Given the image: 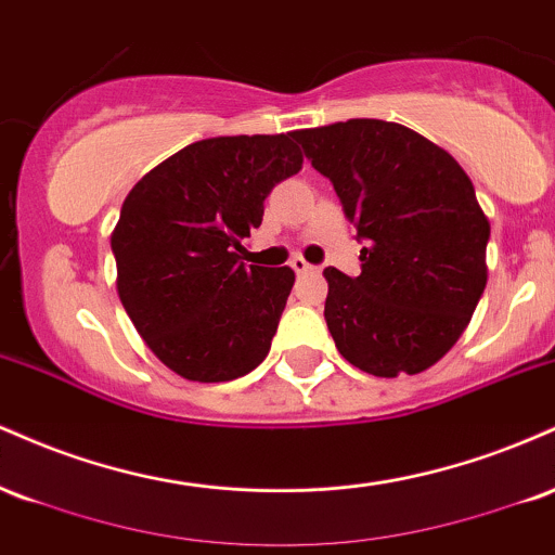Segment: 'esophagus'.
<instances>
[{"instance_id": "esophagus-1", "label": "esophagus", "mask_w": 555, "mask_h": 555, "mask_svg": "<svg viewBox=\"0 0 555 555\" xmlns=\"http://www.w3.org/2000/svg\"><path fill=\"white\" fill-rule=\"evenodd\" d=\"M289 266H292V271L299 273V276H302V273H308V271H313V269H315V266H310L308 260H305V258H292V260H289Z\"/></svg>"}]
</instances>
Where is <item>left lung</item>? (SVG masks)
<instances>
[{"label":"left lung","instance_id":"left-lung-1","mask_svg":"<svg viewBox=\"0 0 555 555\" xmlns=\"http://www.w3.org/2000/svg\"><path fill=\"white\" fill-rule=\"evenodd\" d=\"M358 229L360 276L326 269V315L341 358L393 378L438 362L488 282L490 224L464 169L428 138L384 119L297 130Z\"/></svg>","mask_w":555,"mask_h":555}]
</instances>
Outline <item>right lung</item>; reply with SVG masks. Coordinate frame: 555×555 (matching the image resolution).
I'll list each match as a JSON object with an SVG mask.
<instances>
[{
  "mask_svg": "<svg viewBox=\"0 0 555 555\" xmlns=\"http://www.w3.org/2000/svg\"><path fill=\"white\" fill-rule=\"evenodd\" d=\"M302 169L286 135L184 145L125 197L112 253L117 292L151 352L188 380L219 384L266 360L295 271L245 263L263 201Z\"/></svg>",
  "mask_w": 555,
  "mask_h": 555,
  "instance_id": "right-lung-1",
  "label": "right lung"
}]
</instances>
